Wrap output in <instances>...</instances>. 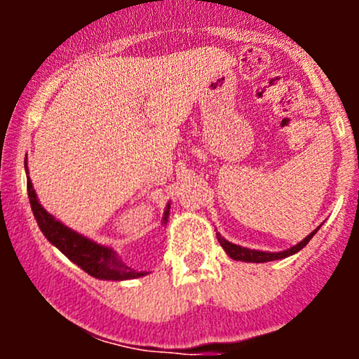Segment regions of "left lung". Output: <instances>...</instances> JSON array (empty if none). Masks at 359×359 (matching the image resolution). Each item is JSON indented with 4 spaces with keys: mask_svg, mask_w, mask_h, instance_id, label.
<instances>
[{
    "mask_svg": "<svg viewBox=\"0 0 359 359\" xmlns=\"http://www.w3.org/2000/svg\"><path fill=\"white\" fill-rule=\"evenodd\" d=\"M319 229V228H317ZM312 231L309 236L306 238V240H302L299 243V245L292 246V248H288L285 251H280V253H265V251H257V250H248V248H241V246L238 245H233V243L226 241L224 238H221L219 234H217V241H219V245L224 248L226 253L229 255L233 259H240V262H253V263H265V262H273V259H280V258H287L290 257V255L297 253V251H300L304 248V246L307 245L309 241H311V238L314 236V234L317 233Z\"/></svg>",
    "mask_w": 359,
    "mask_h": 359,
    "instance_id": "1",
    "label": "left lung"
}]
</instances>
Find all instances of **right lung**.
Here are the masks:
<instances>
[{
  "label": "right lung",
  "mask_w": 359,
  "mask_h": 359,
  "mask_svg": "<svg viewBox=\"0 0 359 359\" xmlns=\"http://www.w3.org/2000/svg\"><path fill=\"white\" fill-rule=\"evenodd\" d=\"M27 191L28 199H30L32 204V211H34L35 219L39 222L45 238L53 246H57L71 262L76 263L77 266H81L86 273H89L90 277L101 280H128L147 275V271H137L126 266L125 263L119 262L113 250L96 245V243L88 240V238L81 236L79 233L69 229L67 226L57 221L52 214L45 211L39 201H36V194L30 179H27ZM168 209H170V205H167V211L163 214V221H167Z\"/></svg>",
  "instance_id": "1"
}]
</instances>
